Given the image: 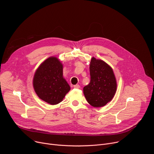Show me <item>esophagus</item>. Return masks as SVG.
I'll return each mask as SVG.
<instances>
[{"label": "esophagus", "instance_id": "1", "mask_svg": "<svg viewBox=\"0 0 154 154\" xmlns=\"http://www.w3.org/2000/svg\"><path fill=\"white\" fill-rule=\"evenodd\" d=\"M73 87L75 88L79 89V88H80V85H75L73 86Z\"/></svg>", "mask_w": 154, "mask_h": 154}]
</instances>
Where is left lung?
Returning a JSON list of instances; mask_svg holds the SVG:
<instances>
[{
    "mask_svg": "<svg viewBox=\"0 0 154 154\" xmlns=\"http://www.w3.org/2000/svg\"><path fill=\"white\" fill-rule=\"evenodd\" d=\"M91 80L83 88V94L94 107H102L113 98L117 88L112 68L101 60L91 58L90 66Z\"/></svg>",
    "mask_w": 154,
    "mask_h": 154,
    "instance_id": "1",
    "label": "left lung"
}]
</instances>
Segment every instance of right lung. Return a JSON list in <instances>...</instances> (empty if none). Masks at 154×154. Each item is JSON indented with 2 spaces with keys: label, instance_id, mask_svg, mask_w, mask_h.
Listing matches in <instances>:
<instances>
[{
  "label": "right lung",
  "instance_id": "right-lung-1",
  "mask_svg": "<svg viewBox=\"0 0 154 154\" xmlns=\"http://www.w3.org/2000/svg\"><path fill=\"white\" fill-rule=\"evenodd\" d=\"M33 85L38 96L51 105L61 102L71 90L63 76V64L55 57L40 64L35 73Z\"/></svg>",
  "mask_w": 154,
  "mask_h": 154
}]
</instances>
